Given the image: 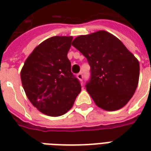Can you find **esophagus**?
Segmentation results:
<instances>
[{"label": "esophagus", "mask_w": 151, "mask_h": 151, "mask_svg": "<svg viewBox=\"0 0 151 151\" xmlns=\"http://www.w3.org/2000/svg\"><path fill=\"white\" fill-rule=\"evenodd\" d=\"M77 78H78V79H79V80L81 81H83V78H84V77H83L82 73H78V75H77Z\"/></svg>", "instance_id": "esophagus-1"}]
</instances>
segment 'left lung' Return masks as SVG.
<instances>
[{"instance_id":"obj_1","label":"left lung","mask_w":151,"mask_h":151,"mask_svg":"<svg viewBox=\"0 0 151 151\" xmlns=\"http://www.w3.org/2000/svg\"><path fill=\"white\" fill-rule=\"evenodd\" d=\"M72 45L91 66V79L85 87L97 106L114 111L126 105L139 78V63L134 55L117 37L104 30L77 37Z\"/></svg>"}]
</instances>
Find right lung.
Here are the masks:
<instances>
[{
	"label": "right lung",
	"mask_w": 151,
	"mask_h": 151,
	"mask_svg": "<svg viewBox=\"0 0 151 151\" xmlns=\"http://www.w3.org/2000/svg\"><path fill=\"white\" fill-rule=\"evenodd\" d=\"M73 37L55 36L41 42L20 73L27 98L45 114L59 117L73 105L81 87L67 58Z\"/></svg>",
	"instance_id": "1"
}]
</instances>
